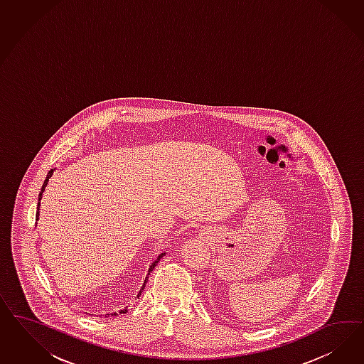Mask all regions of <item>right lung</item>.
<instances>
[{
	"mask_svg": "<svg viewBox=\"0 0 364 364\" xmlns=\"http://www.w3.org/2000/svg\"><path fill=\"white\" fill-rule=\"evenodd\" d=\"M53 172H55V169H50V171L48 172L46 178H45L44 184H43V188H41V192H40V195H38V204H37V213H36V220H38V216H40V201H41V198H43V193H44L45 187L48 186V181H49V178H50L52 175H53ZM164 255H166V252L157 256V259L154 260V263H152L151 267H149V269H148V275L151 274V271H154V265L159 263V260H160V259H161ZM146 280H148V279H145V282H144V284L143 287H141V289H140V292L137 294V298H140V295H141V292H143V289L145 288V284H146ZM127 311H128V307H125L124 309H120V311H119V314H125ZM119 314H117V312H112V314H110V316H117ZM108 316H109V314H108Z\"/></svg>",
	"mask_w": 364,
	"mask_h": 364,
	"instance_id": "add662e5",
	"label": "right lung"
}]
</instances>
